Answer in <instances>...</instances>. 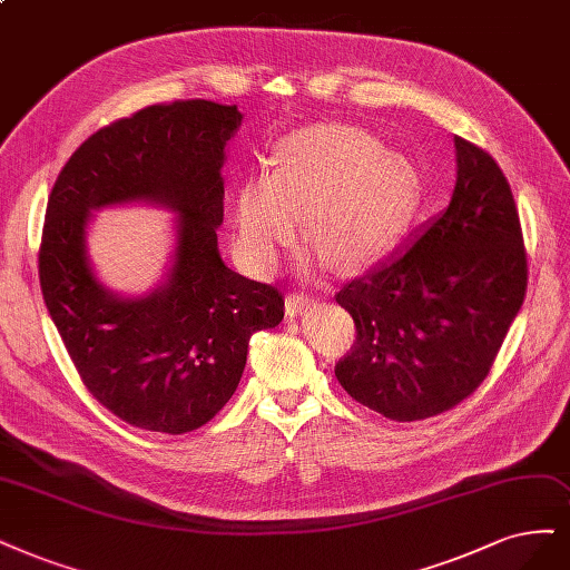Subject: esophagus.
Returning a JSON list of instances; mask_svg holds the SVG:
<instances>
[{
	"label": "esophagus",
	"mask_w": 570,
	"mask_h": 570,
	"mask_svg": "<svg viewBox=\"0 0 570 570\" xmlns=\"http://www.w3.org/2000/svg\"><path fill=\"white\" fill-rule=\"evenodd\" d=\"M311 306H313V299L304 297V294H287V299H285V311H287L289 318L299 316V313L308 311Z\"/></svg>",
	"instance_id": "obj_1"
}]
</instances>
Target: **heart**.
<instances>
[{
	"mask_svg": "<svg viewBox=\"0 0 570 570\" xmlns=\"http://www.w3.org/2000/svg\"><path fill=\"white\" fill-rule=\"evenodd\" d=\"M422 195V169L403 150L351 125H313L278 146L273 174L235 193L233 233L243 259L271 271L306 222V243L342 271L382 262Z\"/></svg>",
	"mask_w": 570,
	"mask_h": 570,
	"instance_id": "heart-1",
	"label": "heart"
}]
</instances>
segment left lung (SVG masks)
<instances>
[{"mask_svg": "<svg viewBox=\"0 0 570 570\" xmlns=\"http://www.w3.org/2000/svg\"><path fill=\"white\" fill-rule=\"evenodd\" d=\"M448 207L399 252L337 292L356 346L335 375L351 399L396 422L455 407L485 380L523 304L528 266L502 169L455 136Z\"/></svg>", "mask_w": 570, "mask_h": 570, "instance_id": "left-lung-1", "label": "left lung"}]
</instances>
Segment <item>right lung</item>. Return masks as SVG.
Here are the masks:
<instances>
[{
  "mask_svg": "<svg viewBox=\"0 0 570 570\" xmlns=\"http://www.w3.org/2000/svg\"><path fill=\"white\" fill-rule=\"evenodd\" d=\"M235 106L176 101L98 129L58 174L39 247L45 304L91 396L131 426L186 434L238 389L249 337L283 321L276 287L230 271L224 222L226 146ZM125 204L171 210L175 245L161 283L144 295L95 276L92 212Z\"/></svg>",
  "mask_w": 570,
  "mask_h": 570,
  "instance_id": "obj_1",
  "label": "right lung"
}]
</instances>
